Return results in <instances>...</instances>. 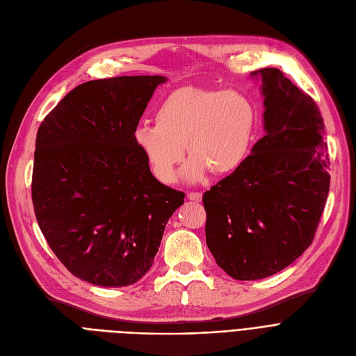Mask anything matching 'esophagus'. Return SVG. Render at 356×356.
I'll return each mask as SVG.
<instances>
[{"instance_id":"1","label":"esophagus","mask_w":356,"mask_h":356,"mask_svg":"<svg viewBox=\"0 0 356 356\" xmlns=\"http://www.w3.org/2000/svg\"><path fill=\"white\" fill-rule=\"evenodd\" d=\"M188 199L193 202H200L202 200V193L200 192H191L188 193Z\"/></svg>"}]
</instances>
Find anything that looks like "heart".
<instances>
[{
    "label": "heart",
    "instance_id": "b5f03b06",
    "mask_svg": "<svg viewBox=\"0 0 356 356\" xmlns=\"http://www.w3.org/2000/svg\"><path fill=\"white\" fill-rule=\"evenodd\" d=\"M255 128L252 104L234 90L180 88L168 95L156 112V124H140L134 143L161 183L177 177L184 159L191 161L183 177L200 181L208 170L227 176L245 161Z\"/></svg>",
    "mask_w": 356,
    "mask_h": 356
}]
</instances>
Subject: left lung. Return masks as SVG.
<instances>
[{
  "label": "left lung",
  "mask_w": 356,
  "mask_h": 356,
  "mask_svg": "<svg viewBox=\"0 0 356 356\" xmlns=\"http://www.w3.org/2000/svg\"><path fill=\"white\" fill-rule=\"evenodd\" d=\"M251 76L261 78L266 136L202 199L208 248L223 271L244 282L277 274L309 248L330 183L316 102L278 69Z\"/></svg>",
  "instance_id": "1"
}]
</instances>
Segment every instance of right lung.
<instances>
[{"mask_svg": "<svg viewBox=\"0 0 356 356\" xmlns=\"http://www.w3.org/2000/svg\"><path fill=\"white\" fill-rule=\"evenodd\" d=\"M164 76L85 82L56 105L35 138V219L62 264L102 287L137 283L154 263L184 193L160 183L134 129Z\"/></svg>", "mask_w": 356, "mask_h": 356, "instance_id": "obj_1", "label": "right lung"}]
</instances>
